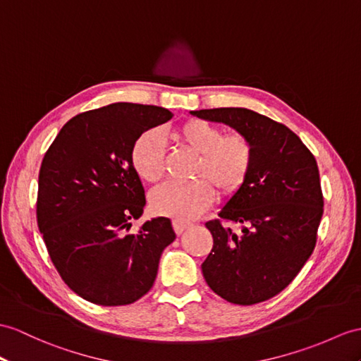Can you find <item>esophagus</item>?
<instances>
[{
  "instance_id": "34e87169",
  "label": "esophagus",
  "mask_w": 361,
  "mask_h": 361,
  "mask_svg": "<svg viewBox=\"0 0 361 361\" xmlns=\"http://www.w3.org/2000/svg\"><path fill=\"white\" fill-rule=\"evenodd\" d=\"M191 226V224L190 222H183V221H178V219H176V221H173V228H174V231H176V234H182L183 231L187 230V228H190Z\"/></svg>"
}]
</instances>
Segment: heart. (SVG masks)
I'll return each instance as SVG.
<instances>
[{
    "mask_svg": "<svg viewBox=\"0 0 361 361\" xmlns=\"http://www.w3.org/2000/svg\"><path fill=\"white\" fill-rule=\"evenodd\" d=\"M173 137L199 154L192 171L195 182H169L156 188L150 205L156 214L190 221L213 204L216 188L222 196H231L247 180L252 166L251 140L242 133L222 135V130L207 121L191 119L174 130ZM131 165L145 182H159L166 170L165 145L154 130L144 131L131 145Z\"/></svg>",
    "mask_w": 361,
    "mask_h": 361,
    "instance_id": "obj_1",
    "label": "heart"
}]
</instances>
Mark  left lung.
<instances>
[{
  "label": "left lung",
  "mask_w": 361,
  "mask_h": 361,
  "mask_svg": "<svg viewBox=\"0 0 361 361\" xmlns=\"http://www.w3.org/2000/svg\"><path fill=\"white\" fill-rule=\"evenodd\" d=\"M247 136L252 166L242 188L205 226L213 250L202 274L213 291L235 305L277 295L293 282L317 242L323 195L315 157L294 131L248 109L191 111ZM239 223L234 233L228 223Z\"/></svg>",
  "instance_id": "obj_1"
}]
</instances>
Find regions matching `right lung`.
<instances>
[{
  "instance_id": "1",
  "label": "right lung",
  "mask_w": 361,
  "mask_h": 361,
  "mask_svg": "<svg viewBox=\"0 0 361 361\" xmlns=\"http://www.w3.org/2000/svg\"><path fill=\"white\" fill-rule=\"evenodd\" d=\"M171 118L156 105L110 104L76 114L44 154L38 228L61 279L87 302L121 306L139 300L154 283L162 251L176 239L166 217L128 233L145 207L131 145Z\"/></svg>"
}]
</instances>
